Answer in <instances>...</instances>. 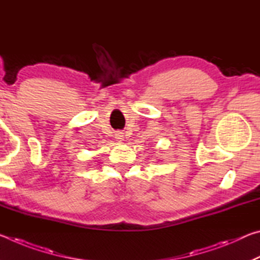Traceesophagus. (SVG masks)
Here are the masks:
<instances>
[{"label":"esophagus","mask_w":260,"mask_h":260,"mask_svg":"<svg viewBox=\"0 0 260 260\" xmlns=\"http://www.w3.org/2000/svg\"><path fill=\"white\" fill-rule=\"evenodd\" d=\"M116 139H118L119 141H122V139H124V135H122L121 132H118V133L116 134Z\"/></svg>","instance_id":"obj_1"}]
</instances>
